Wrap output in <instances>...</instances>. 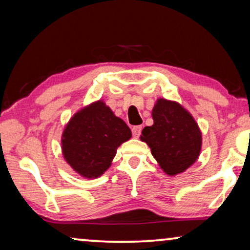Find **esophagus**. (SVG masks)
<instances>
[{"label":"esophagus","instance_id":"obj_1","mask_svg":"<svg viewBox=\"0 0 250 250\" xmlns=\"http://www.w3.org/2000/svg\"><path fill=\"white\" fill-rule=\"evenodd\" d=\"M131 131L132 136L135 137V138H138L140 136V132H142V125H133L131 128Z\"/></svg>","mask_w":250,"mask_h":250}]
</instances>
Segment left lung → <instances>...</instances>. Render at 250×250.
Returning <instances> with one entry per match:
<instances>
[{"instance_id": "obj_1", "label": "left lung", "mask_w": 250, "mask_h": 250, "mask_svg": "<svg viewBox=\"0 0 250 250\" xmlns=\"http://www.w3.org/2000/svg\"><path fill=\"white\" fill-rule=\"evenodd\" d=\"M153 125L145 126L140 139L167 175L190 167L202 149V132L192 115L180 104L159 98L152 111Z\"/></svg>"}]
</instances>
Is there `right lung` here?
I'll return each mask as SVG.
<instances>
[{"instance_id":"obj_1","label":"right lung","mask_w":250,"mask_h":250,"mask_svg":"<svg viewBox=\"0 0 250 250\" xmlns=\"http://www.w3.org/2000/svg\"><path fill=\"white\" fill-rule=\"evenodd\" d=\"M131 138V130L115 117L103 101L82 108L70 119L62 133L63 157L87 179H95L110 167L118 147Z\"/></svg>"}]
</instances>
